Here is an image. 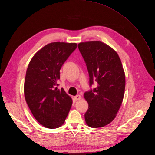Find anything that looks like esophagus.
<instances>
[{
  "label": "esophagus",
  "instance_id": "esophagus-1",
  "mask_svg": "<svg viewBox=\"0 0 155 155\" xmlns=\"http://www.w3.org/2000/svg\"><path fill=\"white\" fill-rule=\"evenodd\" d=\"M81 99V96L80 95H76L75 97H74V99L76 100V101H78V100Z\"/></svg>",
  "mask_w": 155,
  "mask_h": 155
}]
</instances>
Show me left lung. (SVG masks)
<instances>
[{"label": "left lung", "mask_w": 155, "mask_h": 155, "mask_svg": "<svg viewBox=\"0 0 155 155\" xmlns=\"http://www.w3.org/2000/svg\"><path fill=\"white\" fill-rule=\"evenodd\" d=\"M78 46L87 66L89 86L97 83L96 88L84 94L89 104L85 121L91 128H101L114 119L123 102L125 74L121 61L114 49L101 41L81 42Z\"/></svg>", "instance_id": "obj_1"}]
</instances>
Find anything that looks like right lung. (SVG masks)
<instances>
[{
	"mask_svg": "<svg viewBox=\"0 0 155 155\" xmlns=\"http://www.w3.org/2000/svg\"><path fill=\"white\" fill-rule=\"evenodd\" d=\"M77 48L76 43L52 42L36 52L26 71L24 95L31 113L41 124L57 128L64 123L72 101L58 89L60 69Z\"/></svg>",
	"mask_w": 155,
	"mask_h": 155,
	"instance_id": "1",
	"label": "right lung"
}]
</instances>
